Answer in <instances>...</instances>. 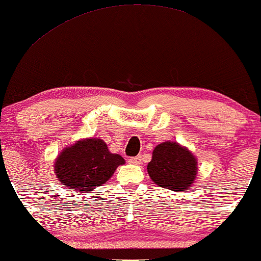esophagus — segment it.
I'll return each mask as SVG.
<instances>
[{
    "mask_svg": "<svg viewBox=\"0 0 261 261\" xmlns=\"http://www.w3.org/2000/svg\"><path fill=\"white\" fill-rule=\"evenodd\" d=\"M129 162L132 165H141V156H134L129 159Z\"/></svg>",
    "mask_w": 261,
    "mask_h": 261,
    "instance_id": "obj_1",
    "label": "esophagus"
}]
</instances>
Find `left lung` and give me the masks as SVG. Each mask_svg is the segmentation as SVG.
<instances>
[{"instance_id": "1", "label": "left lung", "mask_w": 261, "mask_h": 261, "mask_svg": "<svg viewBox=\"0 0 261 261\" xmlns=\"http://www.w3.org/2000/svg\"><path fill=\"white\" fill-rule=\"evenodd\" d=\"M147 171L158 186L174 192H186L193 186L198 175V159L187 147L177 142H161L153 149Z\"/></svg>"}]
</instances>
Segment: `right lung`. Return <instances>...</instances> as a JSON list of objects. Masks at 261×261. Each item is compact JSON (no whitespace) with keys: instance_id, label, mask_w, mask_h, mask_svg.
Returning a JSON list of instances; mask_svg holds the SVG:
<instances>
[{"instance_id":"1","label":"right lung","mask_w":261,"mask_h":261,"mask_svg":"<svg viewBox=\"0 0 261 261\" xmlns=\"http://www.w3.org/2000/svg\"><path fill=\"white\" fill-rule=\"evenodd\" d=\"M124 164L119 154L111 153L101 139H81L65 147L55 159L54 173L58 180L69 191L90 193L102 186Z\"/></svg>"}]
</instances>
